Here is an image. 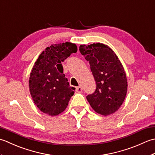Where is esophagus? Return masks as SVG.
<instances>
[{
	"mask_svg": "<svg viewBox=\"0 0 155 155\" xmlns=\"http://www.w3.org/2000/svg\"><path fill=\"white\" fill-rule=\"evenodd\" d=\"M82 87L81 86H78L76 87V89H75V91H76V92L78 93H81L82 91Z\"/></svg>",
	"mask_w": 155,
	"mask_h": 155,
	"instance_id": "1",
	"label": "esophagus"
}]
</instances>
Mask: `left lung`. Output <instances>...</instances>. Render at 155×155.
I'll list each match as a JSON object with an SVG mask.
<instances>
[{
  "instance_id": "left-lung-1",
  "label": "left lung",
  "mask_w": 155,
  "mask_h": 155,
  "mask_svg": "<svg viewBox=\"0 0 155 155\" xmlns=\"http://www.w3.org/2000/svg\"><path fill=\"white\" fill-rule=\"evenodd\" d=\"M80 51L89 61L96 84L94 93L86 97L88 102L100 114H112L122 106L127 93V78L120 61L103 43L81 45Z\"/></svg>"
}]
</instances>
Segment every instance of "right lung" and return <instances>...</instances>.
I'll list each match as a JSON object with an SVG mask.
<instances>
[{
	"label": "right lung",
	"mask_w": 155,
	"mask_h": 155,
	"mask_svg": "<svg viewBox=\"0 0 155 155\" xmlns=\"http://www.w3.org/2000/svg\"><path fill=\"white\" fill-rule=\"evenodd\" d=\"M74 43L65 42L47 47L35 63L29 78V91L34 103L42 112L57 116L67 108L74 94L64 74L61 62L76 53ZM62 71H57L58 68Z\"/></svg>",
	"instance_id": "1"
}]
</instances>
